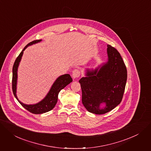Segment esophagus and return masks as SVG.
I'll return each instance as SVG.
<instances>
[{
	"mask_svg": "<svg viewBox=\"0 0 151 151\" xmlns=\"http://www.w3.org/2000/svg\"><path fill=\"white\" fill-rule=\"evenodd\" d=\"M81 73H80V71L78 69H75L73 72H72V78L73 79H76L79 77Z\"/></svg>",
	"mask_w": 151,
	"mask_h": 151,
	"instance_id": "obj_1",
	"label": "esophagus"
}]
</instances>
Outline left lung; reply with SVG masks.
Listing matches in <instances>:
<instances>
[{
    "mask_svg": "<svg viewBox=\"0 0 151 151\" xmlns=\"http://www.w3.org/2000/svg\"><path fill=\"white\" fill-rule=\"evenodd\" d=\"M107 47V61L95 69L86 68V76L79 81L82 102L95 114H105L120 104L127 80V67L119 52L110 45Z\"/></svg>",
    "mask_w": 151,
    "mask_h": 151,
    "instance_id": "1",
    "label": "left lung"
}]
</instances>
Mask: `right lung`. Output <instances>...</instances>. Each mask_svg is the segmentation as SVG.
Here are the masks:
<instances>
[{"label":"right lung","instance_id":"1","mask_svg":"<svg viewBox=\"0 0 151 151\" xmlns=\"http://www.w3.org/2000/svg\"><path fill=\"white\" fill-rule=\"evenodd\" d=\"M42 40H37L27 45L23 50L20 52L18 57L16 58L12 67V88L13 94L19 102L27 110L33 114H43L48 112L55 107L58 101L59 92L65 86L72 82V78L69 74H65L59 76L52 84L50 90L46 94L45 98L40 102L35 104H25L20 101L17 96V71L18 67L23 54V51L29 46L40 42Z\"/></svg>","mask_w":151,"mask_h":151}]
</instances>
